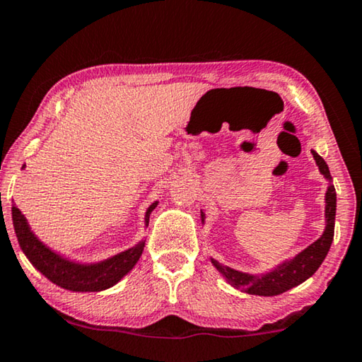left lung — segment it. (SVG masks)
Instances as JSON below:
<instances>
[{
    "label": "left lung",
    "mask_w": 362,
    "mask_h": 362,
    "mask_svg": "<svg viewBox=\"0 0 362 362\" xmlns=\"http://www.w3.org/2000/svg\"><path fill=\"white\" fill-rule=\"evenodd\" d=\"M315 164L320 170L329 187L325 192V228L324 233L311 243L303 251H300L291 259L282 261L277 264L274 269L264 274H248L237 271L228 266H223L214 257H211L212 266L221 272L227 284H230L233 288L242 290L248 295H257V296H275L284 293V291L293 288L300 284L308 280L311 275L317 271L320 264L325 259L327 253H329L330 245L334 242V230H335V211H337V193L335 187L332 183V175L325 160L319 156L317 153L311 150ZM202 222L204 223V212L202 211Z\"/></svg>",
    "instance_id": "obj_1"
}]
</instances>
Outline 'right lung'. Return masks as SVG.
<instances>
[{"instance_id":"right-lung-1","label":"right lung","mask_w":362,"mask_h":362,"mask_svg":"<svg viewBox=\"0 0 362 362\" xmlns=\"http://www.w3.org/2000/svg\"><path fill=\"white\" fill-rule=\"evenodd\" d=\"M156 206L158 202H154L145 212L146 227L148 222H150V214ZM11 211H13V223L17 240H19V245L27 259L49 282L71 291H103L111 288L112 285H116L124 275H127L134 269L140 259L143 248H145V240H140L135 246L122 251V253L107 257L105 261L90 264L71 261L64 256L57 255L56 251L48 248L43 242H40L37 235L32 232L30 226H28L25 216L22 214L16 204H13Z\"/></svg>"}]
</instances>
